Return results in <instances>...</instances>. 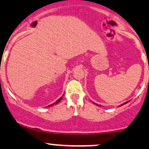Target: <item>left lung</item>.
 I'll return each instance as SVG.
<instances>
[{"label": "left lung", "instance_id": "obj_1", "mask_svg": "<svg viewBox=\"0 0 149 149\" xmlns=\"http://www.w3.org/2000/svg\"><path fill=\"white\" fill-rule=\"evenodd\" d=\"M128 102H129V101H127V102H125V103H123V104L120 105V106H123V105L126 104V103H128ZM94 103V104H95V105H96V106H101V105H98V104H97V103Z\"/></svg>", "mask_w": 149, "mask_h": 149}]
</instances>
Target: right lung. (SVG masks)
<instances>
[{"mask_svg":"<svg viewBox=\"0 0 149 149\" xmlns=\"http://www.w3.org/2000/svg\"><path fill=\"white\" fill-rule=\"evenodd\" d=\"M63 95H64V94H63ZM63 95H62V96H61V98H58V100H57V101H56V102H55V103H52V104L49 105V106H46V107H49V106H54V105H56V104H57V103H58L59 102H60V101H61V99H62V98H63Z\"/></svg>","mask_w":149,"mask_h":149,"instance_id":"obj_1","label":"right lung"}]
</instances>
